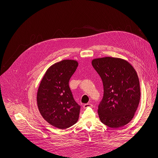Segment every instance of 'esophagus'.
I'll return each instance as SVG.
<instances>
[{
	"label": "esophagus",
	"instance_id": "obj_1",
	"mask_svg": "<svg viewBox=\"0 0 158 158\" xmlns=\"http://www.w3.org/2000/svg\"><path fill=\"white\" fill-rule=\"evenodd\" d=\"M93 106V105L91 104V103H85L83 107L84 108H89V107H92Z\"/></svg>",
	"mask_w": 158,
	"mask_h": 158
}]
</instances>
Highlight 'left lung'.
Masks as SVG:
<instances>
[{
  "label": "left lung",
  "instance_id": "left-lung-1",
  "mask_svg": "<svg viewBox=\"0 0 158 158\" xmlns=\"http://www.w3.org/2000/svg\"><path fill=\"white\" fill-rule=\"evenodd\" d=\"M93 67L103 84V97L98 105L101 122L117 128L131 122L140 98L139 77L127 61L113 57H103L92 61Z\"/></svg>",
  "mask_w": 158,
  "mask_h": 158
}]
</instances>
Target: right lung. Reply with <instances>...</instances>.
<instances>
[{"label": "right lung", "instance_id": "obj_1", "mask_svg": "<svg viewBox=\"0 0 158 158\" xmlns=\"http://www.w3.org/2000/svg\"><path fill=\"white\" fill-rule=\"evenodd\" d=\"M78 63L64 60L52 65L43 77L37 93V104L44 118L52 125L65 129L79 119L81 106L69 87V80Z\"/></svg>", "mask_w": 158, "mask_h": 158}]
</instances>
